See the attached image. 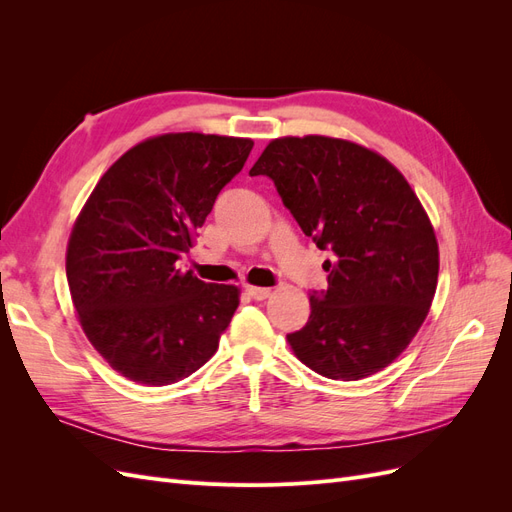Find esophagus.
I'll use <instances>...</instances> for the list:
<instances>
[{
	"label": "esophagus",
	"instance_id": "1",
	"mask_svg": "<svg viewBox=\"0 0 512 512\" xmlns=\"http://www.w3.org/2000/svg\"><path fill=\"white\" fill-rule=\"evenodd\" d=\"M245 292L250 294L252 299H256V301H265V299H269V294H271V288H260V286H247L245 288Z\"/></svg>",
	"mask_w": 512,
	"mask_h": 512
}]
</instances>
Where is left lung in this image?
<instances>
[{
	"label": "left lung",
	"instance_id": "obj_1",
	"mask_svg": "<svg viewBox=\"0 0 512 512\" xmlns=\"http://www.w3.org/2000/svg\"><path fill=\"white\" fill-rule=\"evenodd\" d=\"M250 175H267L320 250L329 288L288 344L316 374L361 380L408 348L436 294L438 241L406 177L376 151L329 136L275 138Z\"/></svg>",
	"mask_w": 512,
	"mask_h": 512
}]
</instances>
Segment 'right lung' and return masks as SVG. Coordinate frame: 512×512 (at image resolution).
Returning <instances> with one entry per match:
<instances>
[{
	"label": "right lung",
	"instance_id": "right-lung-1",
	"mask_svg": "<svg viewBox=\"0 0 512 512\" xmlns=\"http://www.w3.org/2000/svg\"><path fill=\"white\" fill-rule=\"evenodd\" d=\"M252 147L218 134L153 136L87 198L68 241V286L91 346L123 378L173 384L218 350L239 288L181 273L177 260Z\"/></svg>",
	"mask_w": 512,
	"mask_h": 512
}]
</instances>
